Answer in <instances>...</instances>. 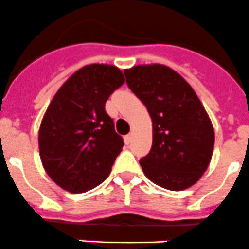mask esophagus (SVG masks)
I'll use <instances>...</instances> for the list:
<instances>
[{
    "label": "esophagus",
    "mask_w": 249,
    "mask_h": 249,
    "mask_svg": "<svg viewBox=\"0 0 249 249\" xmlns=\"http://www.w3.org/2000/svg\"><path fill=\"white\" fill-rule=\"evenodd\" d=\"M125 143L126 144H129V143H131V141H133V133H130V134H128V135H125Z\"/></svg>",
    "instance_id": "1"
}]
</instances>
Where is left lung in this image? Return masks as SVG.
<instances>
[{
	"mask_svg": "<svg viewBox=\"0 0 249 249\" xmlns=\"http://www.w3.org/2000/svg\"><path fill=\"white\" fill-rule=\"evenodd\" d=\"M124 73L153 125L150 152L139 160L144 175L171 191L189 189L208 170L214 149V128L205 107L170 67L143 64Z\"/></svg>",
	"mask_w": 249,
	"mask_h": 249,
	"instance_id": "left-lung-1",
	"label": "left lung"
}]
</instances>
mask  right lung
I'll list each match as a JSON object with an SVG mask.
<instances>
[{
    "label": "right lung",
    "instance_id": "1",
    "mask_svg": "<svg viewBox=\"0 0 249 249\" xmlns=\"http://www.w3.org/2000/svg\"><path fill=\"white\" fill-rule=\"evenodd\" d=\"M125 82L118 67L89 64L62 85L39 129V153L48 176L81 194L107 178L124 145L105 104Z\"/></svg>",
    "mask_w": 249,
    "mask_h": 249
}]
</instances>
